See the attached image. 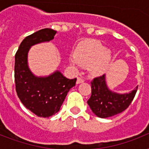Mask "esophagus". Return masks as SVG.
<instances>
[{
	"label": "esophagus",
	"mask_w": 149,
	"mask_h": 149,
	"mask_svg": "<svg viewBox=\"0 0 149 149\" xmlns=\"http://www.w3.org/2000/svg\"><path fill=\"white\" fill-rule=\"evenodd\" d=\"M84 79H83L82 77H78V78H77V84H82V83H84Z\"/></svg>",
	"instance_id": "obj_1"
}]
</instances>
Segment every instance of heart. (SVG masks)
Segmentation results:
<instances>
[{"instance_id": "b5f03b06", "label": "heart", "mask_w": 149, "mask_h": 149, "mask_svg": "<svg viewBox=\"0 0 149 149\" xmlns=\"http://www.w3.org/2000/svg\"><path fill=\"white\" fill-rule=\"evenodd\" d=\"M72 60L88 68L92 74L100 75L111 65L112 53L99 41L88 40L76 47Z\"/></svg>"}]
</instances>
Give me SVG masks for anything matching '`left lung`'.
<instances>
[{
	"instance_id": "1",
	"label": "left lung",
	"mask_w": 149,
	"mask_h": 149,
	"mask_svg": "<svg viewBox=\"0 0 149 149\" xmlns=\"http://www.w3.org/2000/svg\"><path fill=\"white\" fill-rule=\"evenodd\" d=\"M138 86L129 93H118L111 91L106 84V75L96 77L91 82V97L87 104L94 114L101 118L112 117L126 110L134 99Z\"/></svg>"
}]
</instances>
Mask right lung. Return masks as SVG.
<instances>
[{"instance_id":"right-lung-1","label":"right lung","mask_w":149,"mask_h":149,"mask_svg":"<svg viewBox=\"0 0 149 149\" xmlns=\"http://www.w3.org/2000/svg\"><path fill=\"white\" fill-rule=\"evenodd\" d=\"M56 31L41 29L27 36L15 54V81L17 97L25 107L41 118H49L59 111L68 92L76 85L77 78L67 79L61 72L48 77H36L28 64L30 48L38 43L49 42Z\"/></svg>"}]
</instances>
